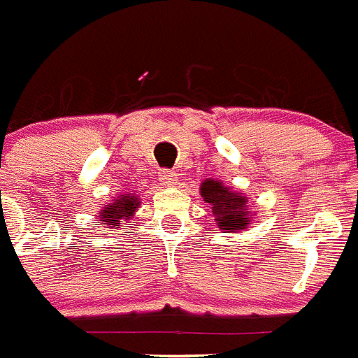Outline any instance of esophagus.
Wrapping results in <instances>:
<instances>
[{
    "label": "esophagus",
    "mask_w": 358,
    "mask_h": 358,
    "mask_svg": "<svg viewBox=\"0 0 358 358\" xmlns=\"http://www.w3.org/2000/svg\"><path fill=\"white\" fill-rule=\"evenodd\" d=\"M160 182L164 183V185H167V187H173V185H176L178 183V175H176L175 171H169V169H164L160 171Z\"/></svg>",
    "instance_id": "34e87169"
}]
</instances>
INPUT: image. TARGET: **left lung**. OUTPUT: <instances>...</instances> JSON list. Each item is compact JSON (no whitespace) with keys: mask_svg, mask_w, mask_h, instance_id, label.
<instances>
[{"mask_svg":"<svg viewBox=\"0 0 358 358\" xmlns=\"http://www.w3.org/2000/svg\"><path fill=\"white\" fill-rule=\"evenodd\" d=\"M200 191L222 231L239 232L247 229L250 210L247 207L248 200L243 194L232 192L231 189L223 187L222 182H214V180H205Z\"/></svg>","mask_w":358,"mask_h":358,"instance_id":"left-lung-1","label":"left lung"}]
</instances>
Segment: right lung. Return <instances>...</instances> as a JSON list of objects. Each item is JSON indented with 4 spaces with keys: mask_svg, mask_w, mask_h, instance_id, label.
Returning <instances> with one entry per match:
<instances>
[{
    "mask_svg": "<svg viewBox=\"0 0 358 358\" xmlns=\"http://www.w3.org/2000/svg\"><path fill=\"white\" fill-rule=\"evenodd\" d=\"M138 205H141V201H138L136 196H131V194H120L119 198H115L113 203L104 207L99 216H101V222L106 223V225H120L119 222L133 216V213L138 209Z\"/></svg>",
    "mask_w": 358,
    "mask_h": 358,
    "instance_id": "add662e5",
    "label": "right lung"
}]
</instances>
